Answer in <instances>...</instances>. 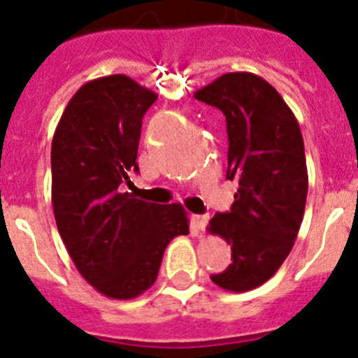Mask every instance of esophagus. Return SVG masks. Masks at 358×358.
Returning a JSON list of instances; mask_svg holds the SVG:
<instances>
[{
    "instance_id": "1",
    "label": "esophagus",
    "mask_w": 358,
    "mask_h": 358,
    "mask_svg": "<svg viewBox=\"0 0 358 358\" xmlns=\"http://www.w3.org/2000/svg\"><path fill=\"white\" fill-rule=\"evenodd\" d=\"M208 221H210V215H193V227H195L196 232H204L208 227Z\"/></svg>"
}]
</instances>
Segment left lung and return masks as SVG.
Wrapping results in <instances>:
<instances>
[{"instance_id": "8db88e82", "label": "left lung", "mask_w": 358, "mask_h": 358, "mask_svg": "<svg viewBox=\"0 0 358 358\" xmlns=\"http://www.w3.org/2000/svg\"><path fill=\"white\" fill-rule=\"evenodd\" d=\"M195 98L223 111L227 178L239 185L230 212L215 213L208 227L232 249V264L212 280L249 292L277 273L299 232L308 191L303 135L275 87L250 72L223 74Z\"/></svg>"}]
</instances>
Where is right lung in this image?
<instances>
[{
  "label": "right lung",
  "mask_w": 358,
  "mask_h": 358,
  "mask_svg": "<svg viewBox=\"0 0 358 358\" xmlns=\"http://www.w3.org/2000/svg\"><path fill=\"white\" fill-rule=\"evenodd\" d=\"M157 94L122 74L81 87L52 141V202L59 234L87 282L131 299L156 282L165 247L189 234L182 204L120 193L139 173L143 117Z\"/></svg>",
  "instance_id": "obj_1"
}]
</instances>
